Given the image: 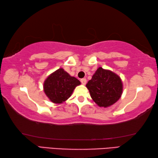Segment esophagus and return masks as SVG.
I'll return each mask as SVG.
<instances>
[{
  "label": "esophagus",
  "mask_w": 158,
  "mask_h": 158,
  "mask_svg": "<svg viewBox=\"0 0 158 158\" xmlns=\"http://www.w3.org/2000/svg\"><path fill=\"white\" fill-rule=\"evenodd\" d=\"M86 81H87L86 79H85V78H83L81 79V82L83 85H85V84H86Z\"/></svg>",
  "instance_id": "esophagus-1"
}]
</instances>
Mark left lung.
I'll use <instances>...</instances> for the list:
<instances>
[{"label": "left lung", "instance_id": "obj_1", "mask_svg": "<svg viewBox=\"0 0 158 158\" xmlns=\"http://www.w3.org/2000/svg\"><path fill=\"white\" fill-rule=\"evenodd\" d=\"M90 97L102 107H108L119 100L123 93V83L118 75L99 68L86 84Z\"/></svg>", "mask_w": 158, "mask_h": 158}]
</instances>
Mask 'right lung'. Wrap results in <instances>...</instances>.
Here are the masks:
<instances>
[{
    "instance_id": "right-lung-1",
    "label": "right lung",
    "mask_w": 158,
    "mask_h": 158,
    "mask_svg": "<svg viewBox=\"0 0 158 158\" xmlns=\"http://www.w3.org/2000/svg\"><path fill=\"white\" fill-rule=\"evenodd\" d=\"M80 84L81 82L78 79L60 68L45 79L43 87L50 101L55 104H61L70 97L74 89Z\"/></svg>"
}]
</instances>
